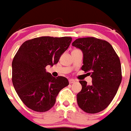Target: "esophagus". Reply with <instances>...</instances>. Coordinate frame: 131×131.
<instances>
[{"label":"esophagus","instance_id":"obj_1","mask_svg":"<svg viewBox=\"0 0 131 131\" xmlns=\"http://www.w3.org/2000/svg\"><path fill=\"white\" fill-rule=\"evenodd\" d=\"M75 82H76V80H74V79H70V80H69V82H70V84L74 83Z\"/></svg>","mask_w":131,"mask_h":131}]
</instances>
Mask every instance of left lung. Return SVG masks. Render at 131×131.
<instances>
[{
	"mask_svg": "<svg viewBox=\"0 0 131 131\" xmlns=\"http://www.w3.org/2000/svg\"><path fill=\"white\" fill-rule=\"evenodd\" d=\"M83 53L81 69L88 72L92 83L80 80L82 90L77 94L80 109L89 114L105 110L116 94L122 80L118 56L108 42L94 37L78 38L72 44Z\"/></svg>",
	"mask_w": 131,
	"mask_h": 131,
	"instance_id": "obj_1",
	"label": "left lung"
}]
</instances>
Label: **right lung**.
Here are the masks:
<instances>
[{
  "mask_svg": "<svg viewBox=\"0 0 131 131\" xmlns=\"http://www.w3.org/2000/svg\"><path fill=\"white\" fill-rule=\"evenodd\" d=\"M72 40L67 36L35 38L24 42L15 55L13 84L23 103L32 110H49L59 91L69 84L66 78H55L46 72L45 68L58 63Z\"/></svg>",
  "mask_w": 131,
  "mask_h": 131,
  "instance_id": "add662e5",
  "label": "right lung"
}]
</instances>
